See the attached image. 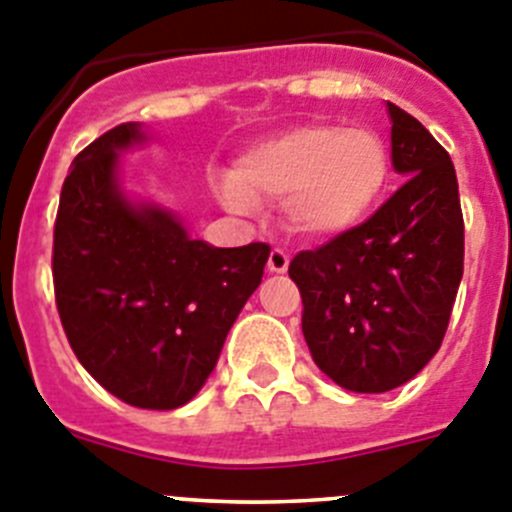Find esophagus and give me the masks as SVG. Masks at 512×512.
<instances>
[{"label":"esophagus","mask_w":512,"mask_h":512,"mask_svg":"<svg viewBox=\"0 0 512 512\" xmlns=\"http://www.w3.org/2000/svg\"><path fill=\"white\" fill-rule=\"evenodd\" d=\"M288 265H290V257H288V252H283V250H273L270 252V257H267V270L275 275L285 273V270H288Z\"/></svg>","instance_id":"obj_1"}]
</instances>
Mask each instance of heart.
<instances>
[{"instance_id": "obj_1", "label": "heart", "mask_w": 512, "mask_h": 512, "mask_svg": "<svg viewBox=\"0 0 512 512\" xmlns=\"http://www.w3.org/2000/svg\"><path fill=\"white\" fill-rule=\"evenodd\" d=\"M388 181L390 153L372 127L306 124L247 150L216 193L234 214H252L257 199H280L290 232L331 239L375 209Z\"/></svg>"}]
</instances>
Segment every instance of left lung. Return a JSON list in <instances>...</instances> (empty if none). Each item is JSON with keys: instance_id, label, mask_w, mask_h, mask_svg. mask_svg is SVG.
Masks as SVG:
<instances>
[{"instance_id": "obj_1", "label": "left lung", "mask_w": 512, "mask_h": 512, "mask_svg": "<svg viewBox=\"0 0 512 512\" xmlns=\"http://www.w3.org/2000/svg\"><path fill=\"white\" fill-rule=\"evenodd\" d=\"M403 186L365 224L293 257L313 362L352 393H388L431 362L464 270L457 173L431 132L388 101Z\"/></svg>"}]
</instances>
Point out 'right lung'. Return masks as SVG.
Segmentation results:
<instances>
[{"instance_id":"right-lung-1","label":"right lung","mask_w":512,"mask_h":512,"mask_svg":"<svg viewBox=\"0 0 512 512\" xmlns=\"http://www.w3.org/2000/svg\"><path fill=\"white\" fill-rule=\"evenodd\" d=\"M153 140L119 124L76 155L53 234L55 303L78 362L124 403L173 411L204 388L262 280L270 247H214L124 186L122 153Z\"/></svg>"}]
</instances>
